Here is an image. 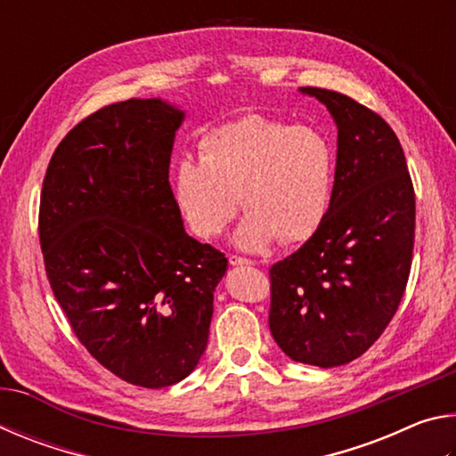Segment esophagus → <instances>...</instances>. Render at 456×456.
<instances>
[{"mask_svg": "<svg viewBox=\"0 0 456 456\" xmlns=\"http://www.w3.org/2000/svg\"><path fill=\"white\" fill-rule=\"evenodd\" d=\"M229 264L233 267H241V265H253V261L245 259V257H239V256H229Z\"/></svg>", "mask_w": 456, "mask_h": 456, "instance_id": "obj_1", "label": "esophagus"}]
</instances>
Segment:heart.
Segmentation results:
<instances>
[{
  "instance_id": "b5f03b06",
  "label": "heart",
  "mask_w": 456,
  "mask_h": 456,
  "mask_svg": "<svg viewBox=\"0 0 456 456\" xmlns=\"http://www.w3.org/2000/svg\"><path fill=\"white\" fill-rule=\"evenodd\" d=\"M199 151L200 160H179L173 175L176 205L197 237L221 235L237 197L247 215L233 241L243 251H264L277 237L285 245L305 241L322 225L334 149L315 128L249 114L207 133Z\"/></svg>"
}]
</instances>
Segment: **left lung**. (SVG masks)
Returning a JSON list of instances; mask_svg holds the SVG:
<instances>
[{
	"instance_id": "obj_1",
	"label": "left lung",
	"mask_w": 456,
	"mask_h": 456,
	"mask_svg": "<svg viewBox=\"0 0 456 456\" xmlns=\"http://www.w3.org/2000/svg\"><path fill=\"white\" fill-rule=\"evenodd\" d=\"M299 92L336 122L334 189L318 231L269 269V330L285 356L334 368L362 356L395 318L411 273L414 189L384 118L339 92Z\"/></svg>"
}]
</instances>
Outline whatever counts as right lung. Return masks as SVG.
Instances as JSON below:
<instances>
[{"mask_svg":"<svg viewBox=\"0 0 456 456\" xmlns=\"http://www.w3.org/2000/svg\"><path fill=\"white\" fill-rule=\"evenodd\" d=\"M184 110L130 98L76 125L45 171L40 243L53 296L122 380L165 388L197 368L227 259L183 227L168 165Z\"/></svg>","mask_w":456,"mask_h":456,"instance_id":"right-lung-1","label":"right lung"}]
</instances>
